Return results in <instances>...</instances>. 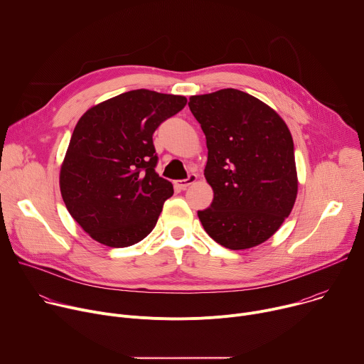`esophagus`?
Segmentation results:
<instances>
[{
  "mask_svg": "<svg viewBox=\"0 0 364 364\" xmlns=\"http://www.w3.org/2000/svg\"><path fill=\"white\" fill-rule=\"evenodd\" d=\"M196 180H197V176H196V174H190L187 178L178 180V181L176 183V186H177L180 190H186V188H187L188 186H191Z\"/></svg>",
  "mask_w": 364,
  "mask_h": 364,
  "instance_id": "1",
  "label": "esophagus"
}]
</instances>
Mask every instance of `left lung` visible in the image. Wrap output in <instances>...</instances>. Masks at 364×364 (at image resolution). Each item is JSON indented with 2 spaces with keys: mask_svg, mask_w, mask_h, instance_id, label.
Here are the masks:
<instances>
[{
  "mask_svg": "<svg viewBox=\"0 0 364 364\" xmlns=\"http://www.w3.org/2000/svg\"><path fill=\"white\" fill-rule=\"evenodd\" d=\"M188 108L205 135L204 177L215 193L209 209L197 212L204 230L232 250L265 242L296 198L288 127L264 102L232 87L191 96Z\"/></svg>",
  "mask_w": 364,
  "mask_h": 364,
  "instance_id": "1",
  "label": "left lung"
}]
</instances>
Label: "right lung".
Instances as JSON below:
<instances>
[{
    "label": "right lung",
    "mask_w": 364,
    "mask_h": 364,
    "mask_svg": "<svg viewBox=\"0 0 364 364\" xmlns=\"http://www.w3.org/2000/svg\"><path fill=\"white\" fill-rule=\"evenodd\" d=\"M187 103L135 89L90 108L77 122L60 170L70 216L99 243L127 247L157 225L173 184L155 173L152 134Z\"/></svg>",
    "instance_id": "1"
}]
</instances>
